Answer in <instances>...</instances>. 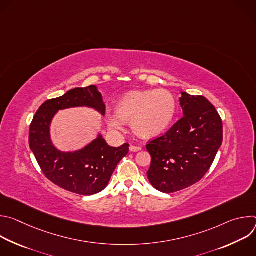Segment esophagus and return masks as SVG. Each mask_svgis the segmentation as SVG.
<instances>
[{"instance_id": "1", "label": "esophagus", "mask_w": 256, "mask_h": 256, "mask_svg": "<svg viewBox=\"0 0 256 256\" xmlns=\"http://www.w3.org/2000/svg\"><path fill=\"white\" fill-rule=\"evenodd\" d=\"M130 152H138V151L142 150V148L140 147V146H134V144H132L130 147Z\"/></svg>"}]
</instances>
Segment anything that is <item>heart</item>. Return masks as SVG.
<instances>
[{"label":"heart","instance_id":"b5f03b06","mask_svg":"<svg viewBox=\"0 0 256 256\" xmlns=\"http://www.w3.org/2000/svg\"><path fill=\"white\" fill-rule=\"evenodd\" d=\"M176 112V100L166 90H144L128 94L116 106V114H108L109 128L122 130L124 123L142 138L160 134L171 124Z\"/></svg>","mask_w":256,"mask_h":256}]
</instances>
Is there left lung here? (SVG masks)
<instances>
[{
  "label": "left lung",
  "mask_w": 256,
  "mask_h": 256,
  "mask_svg": "<svg viewBox=\"0 0 256 256\" xmlns=\"http://www.w3.org/2000/svg\"><path fill=\"white\" fill-rule=\"evenodd\" d=\"M181 94L184 116L146 146L152 158L147 172L149 181L164 194L198 182L210 168L223 142V122L214 106L204 96Z\"/></svg>",
  "instance_id": "1"
}]
</instances>
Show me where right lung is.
Returning a JSON list of instances; mask_svg holds the SVG:
<instances>
[{"mask_svg": "<svg viewBox=\"0 0 256 256\" xmlns=\"http://www.w3.org/2000/svg\"><path fill=\"white\" fill-rule=\"evenodd\" d=\"M89 106L105 114L101 94L93 85L75 88L64 95L46 100L36 112L29 128V146L44 176L60 188L80 196L103 190L130 144L112 148L99 136L86 148L75 153H62L52 144L50 124L60 109Z\"/></svg>", "mask_w": 256, "mask_h": 256, "instance_id": "right-lung-1", "label": "right lung"}]
</instances>
